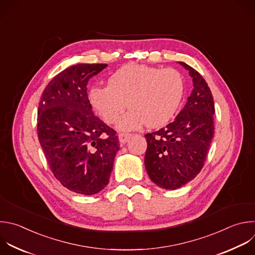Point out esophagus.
<instances>
[{
	"label": "esophagus",
	"mask_w": 255,
	"mask_h": 255,
	"mask_svg": "<svg viewBox=\"0 0 255 255\" xmlns=\"http://www.w3.org/2000/svg\"><path fill=\"white\" fill-rule=\"evenodd\" d=\"M131 134H128V133H121V134H119V141H120V143H122V144H125L130 138H131Z\"/></svg>",
	"instance_id": "34e87169"
}]
</instances>
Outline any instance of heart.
<instances>
[{"label":"heart","mask_w":255,"mask_h":255,"mask_svg":"<svg viewBox=\"0 0 255 255\" xmlns=\"http://www.w3.org/2000/svg\"><path fill=\"white\" fill-rule=\"evenodd\" d=\"M183 80L173 69L128 64L108 79V85L94 86L89 92L92 106L108 124L118 121L127 107L131 109L118 123L121 131L147 125H165L177 111L183 97Z\"/></svg>","instance_id":"obj_1"}]
</instances>
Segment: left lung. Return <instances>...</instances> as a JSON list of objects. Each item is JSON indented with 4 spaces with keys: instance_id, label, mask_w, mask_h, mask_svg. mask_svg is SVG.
<instances>
[{
    "instance_id": "left-lung-1",
    "label": "left lung",
    "mask_w": 255,
    "mask_h": 255,
    "mask_svg": "<svg viewBox=\"0 0 255 255\" xmlns=\"http://www.w3.org/2000/svg\"><path fill=\"white\" fill-rule=\"evenodd\" d=\"M193 90L175 120L145 135V168L150 179L163 189L182 187L201 171L214 134V101L203 77L189 65Z\"/></svg>"
}]
</instances>
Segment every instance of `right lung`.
<instances>
[{
  "label": "right lung",
  "instance_id": "add662e5",
  "mask_svg": "<svg viewBox=\"0 0 255 255\" xmlns=\"http://www.w3.org/2000/svg\"><path fill=\"white\" fill-rule=\"evenodd\" d=\"M106 64H77L55 76L38 109V138L54 176L67 189L93 195L109 182L119 140L96 117L88 99L89 79Z\"/></svg>",
  "mask_w": 255,
  "mask_h": 255
}]
</instances>
